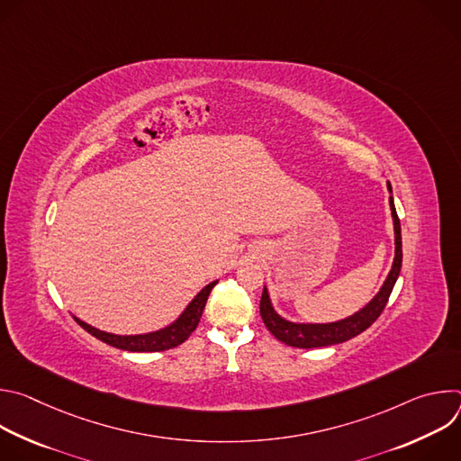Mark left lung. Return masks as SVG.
Masks as SVG:
<instances>
[{
    "label": "left lung",
    "mask_w": 461,
    "mask_h": 461,
    "mask_svg": "<svg viewBox=\"0 0 461 461\" xmlns=\"http://www.w3.org/2000/svg\"><path fill=\"white\" fill-rule=\"evenodd\" d=\"M388 193H390V213H392V224H393V260L392 268L381 285L379 292L357 312H354L348 317H343L339 321L332 322H297L283 317L270 299V292L265 285L260 297V317L265 321L268 330L285 345L295 347V348H319V347H330L345 343L361 332L381 315L393 285H396L400 272H402V260H403V249H402V226L396 213V206H393V196H392V185L386 182Z\"/></svg>",
    "instance_id": "left-lung-1"
}]
</instances>
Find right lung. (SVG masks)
<instances>
[{
  "instance_id": "1",
  "label": "right lung",
  "mask_w": 461,
  "mask_h": 461,
  "mask_svg": "<svg viewBox=\"0 0 461 461\" xmlns=\"http://www.w3.org/2000/svg\"><path fill=\"white\" fill-rule=\"evenodd\" d=\"M217 283L219 281H212L210 285H206L187 303V306L180 312V315L175 321H171L169 324L160 328V330L148 332V334H133V336L111 334V332L100 330V328H96V326H91L89 322L82 321L77 315H73V317L84 328V330H87L91 336H95L96 339H100L114 348L129 350V352H162V350L178 347L191 336V332L194 330L196 324H199V321L203 317L206 301Z\"/></svg>"
}]
</instances>
